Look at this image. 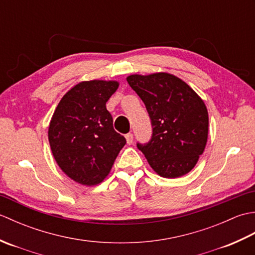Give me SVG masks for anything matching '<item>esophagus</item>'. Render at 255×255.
<instances>
[{
    "mask_svg": "<svg viewBox=\"0 0 255 255\" xmlns=\"http://www.w3.org/2000/svg\"><path fill=\"white\" fill-rule=\"evenodd\" d=\"M125 137H126V141H127L128 144H131L132 143V141H133V134L131 132L127 133Z\"/></svg>",
    "mask_w": 255,
    "mask_h": 255,
    "instance_id": "obj_1",
    "label": "esophagus"
}]
</instances>
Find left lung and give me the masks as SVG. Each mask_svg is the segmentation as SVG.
<instances>
[{
  "label": "left lung",
  "mask_w": 255,
  "mask_h": 255,
  "mask_svg": "<svg viewBox=\"0 0 255 255\" xmlns=\"http://www.w3.org/2000/svg\"><path fill=\"white\" fill-rule=\"evenodd\" d=\"M127 82L144 103L152 137L137 143L153 171L162 177L187 174L203 154L208 138V112L191 86L175 75L131 74Z\"/></svg>",
  "instance_id": "1"
}]
</instances>
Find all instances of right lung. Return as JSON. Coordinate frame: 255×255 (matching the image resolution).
<instances>
[{"label": "right lung", "mask_w": 255, "mask_h": 255, "mask_svg": "<svg viewBox=\"0 0 255 255\" xmlns=\"http://www.w3.org/2000/svg\"><path fill=\"white\" fill-rule=\"evenodd\" d=\"M117 81L92 80L63 95L51 117L48 139L57 164L71 180L93 186L110 174L126 139L114 130L106 102Z\"/></svg>", "instance_id": "add662e5"}]
</instances>
